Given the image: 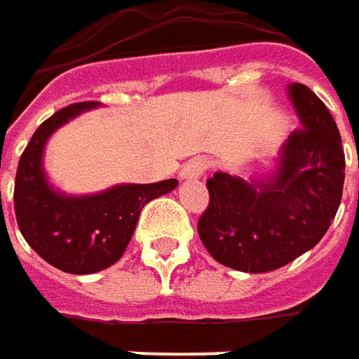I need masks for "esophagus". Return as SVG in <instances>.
<instances>
[{
  "instance_id": "esophagus-1",
  "label": "esophagus",
  "mask_w": 359,
  "mask_h": 359,
  "mask_svg": "<svg viewBox=\"0 0 359 359\" xmlns=\"http://www.w3.org/2000/svg\"><path fill=\"white\" fill-rule=\"evenodd\" d=\"M209 162L205 158H191L182 168H180V179H199L205 175Z\"/></svg>"
}]
</instances>
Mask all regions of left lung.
<instances>
[{
    "instance_id": "1",
    "label": "left lung",
    "mask_w": 359,
    "mask_h": 359,
    "mask_svg": "<svg viewBox=\"0 0 359 359\" xmlns=\"http://www.w3.org/2000/svg\"><path fill=\"white\" fill-rule=\"evenodd\" d=\"M288 97L301 119L268 180L215 172L199 238L223 266L242 272L283 268L315 248L333 222L344 193L346 154L325 103L292 83Z\"/></svg>"
}]
</instances>
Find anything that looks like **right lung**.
<instances>
[{
    "instance_id": "add662e5",
    "label": "right lung",
    "mask_w": 359,
    "mask_h": 359,
    "mask_svg": "<svg viewBox=\"0 0 359 359\" xmlns=\"http://www.w3.org/2000/svg\"><path fill=\"white\" fill-rule=\"evenodd\" d=\"M97 105V101L73 103L42 121L15 172L13 209L24 240L42 260L69 274H93L116 264L134 236L142 207L179 184L177 179L117 184L87 197L54 191L42 170L44 144L56 128Z\"/></svg>"
}]
</instances>
